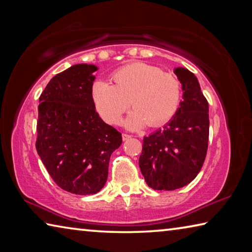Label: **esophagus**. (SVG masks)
I'll return each instance as SVG.
<instances>
[{"label":"esophagus","instance_id":"obj_1","mask_svg":"<svg viewBox=\"0 0 252 252\" xmlns=\"http://www.w3.org/2000/svg\"><path fill=\"white\" fill-rule=\"evenodd\" d=\"M131 138V135L130 134H126V133H122V139H123V141H126V140H127V139H130Z\"/></svg>","mask_w":252,"mask_h":252}]
</instances>
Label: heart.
Masks as SVG:
<instances>
[{
  "label": "heart",
  "instance_id": "b5f03b06",
  "mask_svg": "<svg viewBox=\"0 0 252 252\" xmlns=\"http://www.w3.org/2000/svg\"><path fill=\"white\" fill-rule=\"evenodd\" d=\"M111 83L96 82L92 99L102 119L118 125L131 104L126 121L130 129L148 125L158 127L176 116L182 99V85L173 73L143 62L129 63L111 75Z\"/></svg>",
  "mask_w": 252,
  "mask_h": 252
}]
</instances>
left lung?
<instances>
[{
  "mask_svg": "<svg viewBox=\"0 0 252 252\" xmlns=\"http://www.w3.org/2000/svg\"><path fill=\"white\" fill-rule=\"evenodd\" d=\"M182 84L183 100L176 116L144 136L139 165L147 185L155 190H176L197 177L207 156L209 104L195 75L174 70Z\"/></svg>",
  "mask_w": 252,
  "mask_h": 252,
  "instance_id": "1",
  "label": "left lung"
}]
</instances>
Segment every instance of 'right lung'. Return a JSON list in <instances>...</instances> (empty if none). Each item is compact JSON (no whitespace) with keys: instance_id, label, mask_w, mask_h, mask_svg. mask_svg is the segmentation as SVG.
Instances as JSON below:
<instances>
[{"instance_id":"right-lung-1","label":"right lung","mask_w":252,"mask_h":252,"mask_svg":"<svg viewBox=\"0 0 252 252\" xmlns=\"http://www.w3.org/2000/svg\"><path fill=\"white\" fill-rule=\"evenodd\" d=\"M75 64L50 80L39 99L35 142L53 181L67 192L88 195L103 188L112 152L122 135L102 120L92 99L93 72Z\"/></svg>"}]
</instances>
